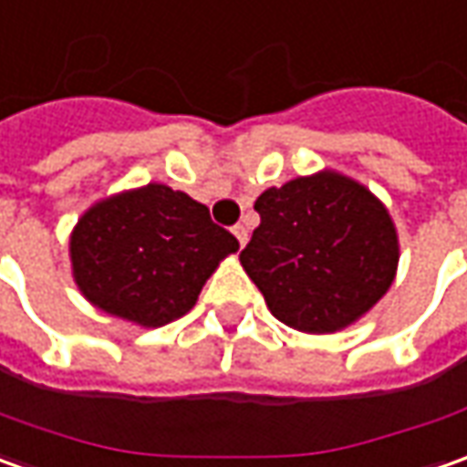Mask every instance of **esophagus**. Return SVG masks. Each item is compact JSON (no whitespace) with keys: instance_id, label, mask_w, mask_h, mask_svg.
Listing matches in <instances>:
<instances>
[{"instance_id":"1","label":"esophagus","mask_w":467,"mask_h":467,"mask_svg":"<svg viewBox=\"0 0 467 467\" xmlns=\"http://www.w3.org/2000/svg\"><path fill=\"white\" fill-rule=\"evenodd\" d=\"M234 236L239 239V246H244V244L249 241V228L241 226V223H236V226H234Z\"/></svg>"}]
</instances>
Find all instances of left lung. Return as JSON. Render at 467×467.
<instances>
[{
	"mask_svg": "<svg viewBox=\"0 0 467 467\" xmlns=\"http://www.w3.org/2000/svg\"><path fill=\"white\" fill-rule=\"evenodd\" d=\"M259 226L241 265L287 327L328 334L386 296L399 265L396 228L380 200L334 171L256 197Z\"/></svg>",
	"mask_w": 467,
	"mask_h": 467,
	"instance_id": "left-lung-1",
	"label": "left lung"
}]
</instances>
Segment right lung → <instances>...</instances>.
<instances>
[{
    "mask_svg": "<svg viewBox=\"0 0 467 467\" xmlns=\"http://www.w3.org/2000/svg\"><path fill=\"white\" fill-rule=\"evenodd\" d=\"M236 236L211 211L167 184L97 202L71 234L74 280L97 308L140 327H164L195 306Z\"/></svg>",
    "mask_w": 467,
    "mask_h": 467,
    "instance_id": "obj_1",
    "label": "right lung"
}]
</instances>
